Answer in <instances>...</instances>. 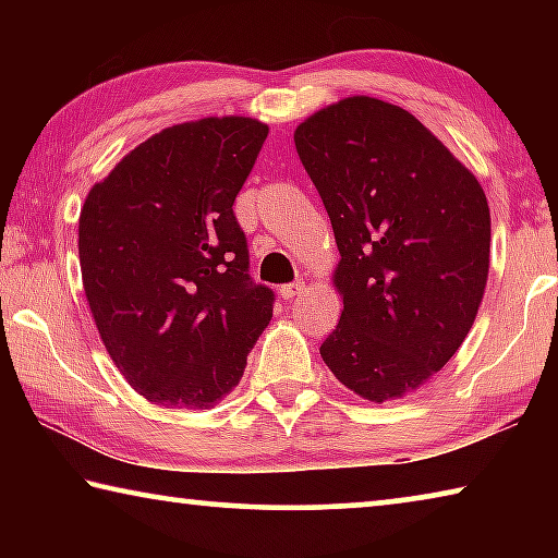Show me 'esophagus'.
I'll use <instances>...</instances> for the list:
<instances>
[{
	"instance_id": "esophagus-1",
	"label": "esophagus",
	"mask_w": 558,
	"mask_h": 558,
	"mask_svg": "<svg viewBox=\"0 0 558 558\" xmlns=\"http://www.w3.org/2000/svg\"><path fill=\"white\" fill-rule=\"evenodd\" d=\"M300 290H302V282H288V286L278 288L282 300H292L295 295H300Z\"/></svg>"
}]
</instances>
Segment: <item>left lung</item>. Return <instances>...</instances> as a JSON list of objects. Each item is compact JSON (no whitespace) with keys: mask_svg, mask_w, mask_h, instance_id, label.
Here are the masks:
<instances>
[{"mask_svg":"<svg viewBox=\"0 0 558 558\" xmlns=\"http://www.w3.org/2000/svg\"><path fill=\"white\" fill-rule=\"evenodd\" d=\"M295 147L342 256L344 310L319 354L364 399H401L475 323L489 270L483 186L409 110L366 96L307 118Z\"/></svg>","mask_w":558,"mask_h":558,"instance_id":"obj_1","label":"left lung"}]
</instances>
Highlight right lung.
Returning a JSON list of instances; mask_svg holds the SVG:
<instances>
[{"label": "right lung", "instance_id": "add662e5", "mask_svg": "<svg viewBox=\"0 0 558 558\" xmlns=\"http://www.w3.org/2000/svg\"><path fill=\"white\" fill-rule=\"evenodd\" d=\"M266 137L253 118L167 128L86 196L83 288L108 354L147 401L219 403L270 323L276 295L248 276L233 214Z\"/></svg>", "mask_w": 558, "mask_h": 558}]
</instances>
